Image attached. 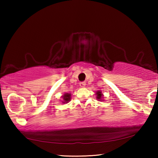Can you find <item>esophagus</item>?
Masks as SVG:
<instances>
[{
	"mask_svg": "<svg viewBox=\"0 0 158 158\" xmlns=\"http://www.w3.org/2000/svg\"><path fill=\"white\" fill-rule=\"evenodd\" d=\"M79 86L81 88H84L85 86V82H80L79 83Z\"/></svg>",
	"mask_w": 158,
	"mask_h": 158,
	"instance_id": "34e87169",
	"label": "esophagus"
}]
</instances>
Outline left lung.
<instances>
[{
	"label": "left lung",
	"mask_w": 158,
	"mask_h": 158,
	"mask_svg": "<svg viewBox=\"0 0 158 158\" xmlns=\"http://www.w3.org/2000/svg\"><path fill=\"white\" fill-rule=\"evenodd\" d=\"M96 95V98L98 99V100H100V101H104L103 100V93H102V91L100 90H98L97 92L95 93Z\"/></svg>",
	"instance_id": "1"
}]
</instances>
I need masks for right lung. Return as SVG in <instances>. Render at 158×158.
Returning a JSON list of instances; mask_svg holds the SVG:
<instances>
[{"mask_svg": "<svg viewBox=\"0 0 158 158\" xmlns=\"http://www.w3.org/2000/svg\"><path fill=\"white\" fill-rule=\"evenodd\" d=\"M62 98H63V100L61 101L62 102V103L63 104L68 103V102H69L71 100V94L68 93H65V94H63V95H62Z\"/></svg>", "mask_w": 158, "mask_h": 158, "instance_id": "obj_1", "label": "right lung"}]
</instances>
